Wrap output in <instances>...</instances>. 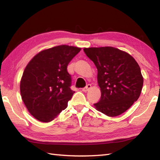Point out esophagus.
<instances>
[{"label": "esophagus", "instance_id": "1", "mask_svg": "<svg viewBox=\"0 0 160 160\" xmlns=\"http://www.w3.org/2000/svg\"><path fill=\"white\" fill-rule=\"evenodd\" d=\"M91 84H87V87H85L84 88H83V89H82V91H84V92H87V91L89 90V89H91Z\"/></svg>", "mask_w": 160, "mask_h": 160}]
</instances>
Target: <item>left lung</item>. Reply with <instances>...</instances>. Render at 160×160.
<instances>
[{"mask_svg":"<svg viewBox=\"0 0 160 160\" xmlns=\"http://www.w3.org/2000/svg\"><path fill=\"white\" fill-rule=\"evenodd\" d=\"M84 52L98 69L101 98L94 106L110 117L123 113L138 100L143 86L138 62L128 53L112 47L84 48Z\"/></svg>","mask_w":160,"mask_h":160,"instance_id":"8db88e82","label":"left lung"}]
</instances>
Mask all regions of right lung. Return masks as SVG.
Segmentation results:
<instances>
[{
    "label": "right lung",
    "instance_id": "add662e5",
    "mask_svg": "<svg viewBox=\"0 0 160 160\" xmlns=\"http://www.w3.org/2000/svg\"><path fill=\"white\" fill-rule=\"evenodd\" d=\"M80 48L59 45L44 50L30 60L20 81V94L29 112L42 122L53 120L67 107L71 89L68 64Z\"/></svg>",
    "mask_w": 160,
    "mask_h": 160
}]
</instances>
